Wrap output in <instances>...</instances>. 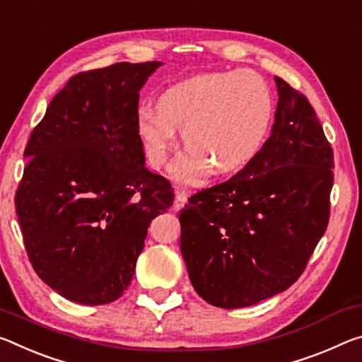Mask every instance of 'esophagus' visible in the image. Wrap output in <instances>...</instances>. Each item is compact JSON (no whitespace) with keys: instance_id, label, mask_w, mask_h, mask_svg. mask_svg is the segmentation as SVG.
<instances>
[{"instance_id":"1","label":"esophagus","mask_w":362,"mask_h":362,"mask_svg":"<svg viewBox=\"0 0 362 362\" xmlns=\"http://www.w3.org/2000/svg\"><path fill=\"white\" fill-rule=\"evenodd\" d=\"M187 193H183V192H177L175 193V202H174V209L175 211H180L183 206H185V203H187Z\"/></svg>"}]
</instances>
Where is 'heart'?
Here are the masks:
<instances>
[{"label": "heart", "instance_id": "b5f03b06", "mask_svg": "<svg viewBox=\"0 0 362 362\" xmlns=\"http://www.w3.org/2000/svg\"><path fill=\"white\" fill-rule=\"evenodd\" d=\"M272 120V95L259 74L250 69L211 72L172 85L158 107L141 106L136 130L154 168L168 159L183 129L188 150L172 164L182 183H198L211 169L216 174L245 168L266 141Z\"/></svg>", "mask_w": 362, "mask_h": 362}]
</instances>
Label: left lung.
Here are the masks:
<instances>
[{
	"instance_id": "left-lung-1",
	"label": "left lung",
	"mask_w": 362,
	"mask_h": 362,
	"mask_svg": "<svg viewBox=\"0 0 362 362\" xmlns=\"http://www.w3.org/2000/svg\"><path fill=\"white\" fill-rule=\"evenodd\" d=\"M272 134L232 179L180 211V251L209 305L253 306L293 285L329 223L334 151L306 96L280 77Z\"/></svg>"
}]
</instances>
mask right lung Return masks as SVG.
I'll return each mask as SVG.
<instances>
[{"instance_id": "obj_1", "label": "right lung", "mask_w": 362, "mask_h": 362, "mask_svg": "<svg viewBox=\"0 0 362 362\" xmlns=\"http://www.w3.org/2000/svg\"><path fill=\"white\" fill-rule=\"evenodd\" d=\"M160 66L117 62L77 74L25 146L16 212L28 259L80 305L122 296L148 227L174 202L170 183L145 168L136 130L140 90Z\"/></svg>"}]
</instances>
